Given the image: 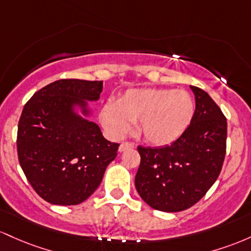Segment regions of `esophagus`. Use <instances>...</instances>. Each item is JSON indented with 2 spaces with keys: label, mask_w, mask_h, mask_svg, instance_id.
Segmentation results:
<instances>
[{
  "label": "esophagus",
  "mask_w": 251,
  "mask_h": 251,
  "mask_svg": "<svg viewBox=\"0 0 251 251\" xmlns=\"http://www.w3.org/2000/svg\"><path fill=\"white\" fill-rule=\"evenodd\" d=\"M134 147H135L134 143H131V142H123V143H121V145H120L118 151H121V153H122V151H125L126 149H130V148H134Z\"/></svg>",
  "instance_id": "34e87169"
}]
</instances>
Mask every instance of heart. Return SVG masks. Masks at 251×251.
I'll list each match as a JSON object with an SVG mask.
<instances>
[{
  "label": "heart",
  "mask_w": 251,
  "mask_h": 251,
  "mask_svg": "<svg viewBox=\"0 0 251 251\" xmlns=\"http://www.w3.org/2000/svg\"><path fill=\"white\" fill-rule=\"evenodd\" d=\"M194 116V100L184 90L131 89L117 104L106 103L100 121L112 136L122 137L140 122V133L154 146H168L186 131Z\"/></svg>",
  "instance_id": "heart-1"
}]
</instances>
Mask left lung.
Returning <instances> with one entry per match:
<instances>
[{"label":"left lung","instance_id":"obj_1","mask_svg":"<svg viewBox=\"0 0 251 251\" xmlns=\"http://www.w3.org/2000/svg\"><path fill=\"white\" fill-rule=\"evenodd\" d=\"M196 98L192 122L171 146L137 147L140 167L135 187L151 207L179 212L198 202L215 184L226 151V118L204 90Z\"/></svg>","mask_w":251,"mask_h":251}]
</instances>
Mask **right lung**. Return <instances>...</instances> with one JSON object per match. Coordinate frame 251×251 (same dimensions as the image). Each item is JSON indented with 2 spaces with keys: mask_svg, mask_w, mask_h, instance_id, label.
<instances>
[{
  "mask_svg": "<svg viewBox=\"0 0 251 251\" xmlns=\"http://www.w3.org/2000/svg\"><path fill=\"white\" fill-rule=\"evenodd\" d=\"M102 90L103 81L60 79L36 91L22 110L20 165L35 192L50 204L86 201L117 155L120 145L104 139L88 118V102H97Z\"/></svg>",
  "mask_w": 251,
  "mask_h": 251,
  "instance_id": "obj_1",
  "label": "right lung"
}]
</instances>
